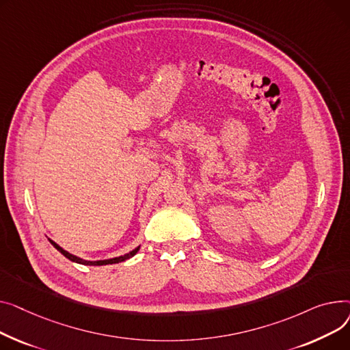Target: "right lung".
Here are the masks:
<instances>
[{
  "label": "right lung",
  "instance_id": "1",
  "mask_svg": "<svg viewBox=\"0 0 350 350\" xmlns=\"http://www.w3.org/2000/svg\"><path fill=\"white\" fill-rule=\"evenodd\" d=\"M48 240L51 241V244L53 245V247H55L59 253L64 254L66 258H69V260H70V261H73V262L83 264V265H107V264H117V262H121V261H126V260H129V258L134 257V256L138 253L139 247H141V245H138V247H135V249H134V250H131L130 253H127V254H122V256H118V257H113V258H107V260H94V261H90V260H83V258H80V257H77V256H75V254H72V253L66 252L65 249H62L60 245H59L57 243H55L53 240H51V239H48Z\"/></svg>",
  "mask_w": 350,
  "mask_h": 350
}]
</instances>
